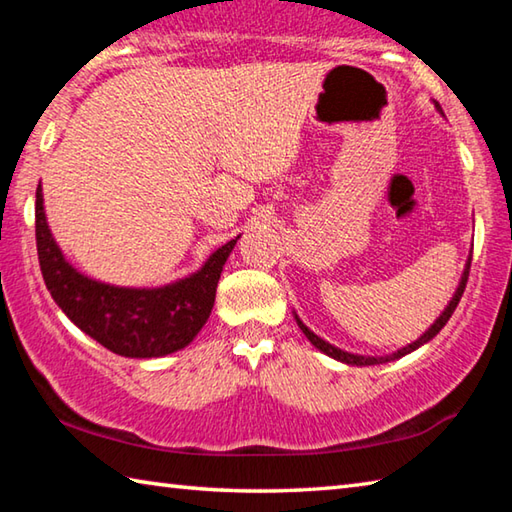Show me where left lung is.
I'll return each mask as SVG.
<instances>
[{
    "label": "left lung",
    "mask_w": 512,
    "mask_h": 512,
    "mask_svg": "<svg viewBox=\"0 0 512 512\" xmlns=\"http://www.w3.org/2000/svg\"><path fill=\"white\" fill-rule=\"evenodd\" d=\"M438 110H440V108H438ZM470 262H472V257H467V264H465V271H463V275H461V282H458V287H456V291H454V298L449 300V305L445 307L443 314H440L436 320H433V325L427 329V332H424V334L420 336L418 341L409 343V345H406V348L397 350V352H393V354H386V357H363V354H352V352H345V350L336 348V345L327 343L325 339H320V336H316L314 332H311V329H309V327H307L305 323H302V320L298 318L296 311H293V316H296V323H298V327L302 329V334L307 336V339L311 341V345H314V348H318L320 352L327 354V357L336 359V361H341V363H348V366H379V363H388V361L402 359V357H406V354H411L413 350L422 348L424 343H429V341L433 339V336H436V334L440 332V329H443V327L447 325V320L452 318L454 309H456L458 302H461V296H463V291H465L467 275H470Z\"/></svg>",
    "instance_id": "1"
}]
</instances>
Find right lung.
<instances>
[{
  "mask_svg": "<svg viewBox=\"0 0 512 512\" xmlns=\"http://www.w3.org/2000/svg\"><path fill=\"white\" fill-rule=\"evenodd\" d=\"M237 239L216 248L196 273L164 287H115L67 262L49 230L42 185L36 189L38 259L51 298L81 332L121 357H167L196 339L212 314L216 284Z\"/></svg>",
  "mask_w": 512,
  "mask_h": 512,
  "instance_id": "right-lung-1",
  "label": "right lung"
}]
</instances>
